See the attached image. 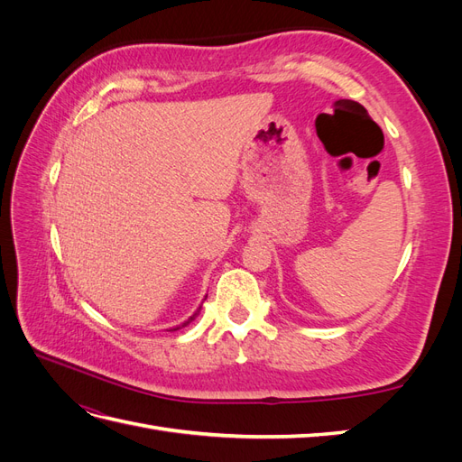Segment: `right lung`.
<instances>
[{"mask_svg": "<svg viewBox=\"0 0 462 462\" xmlns=\"http://www.w3.org/2000/svg\"><path fill=\"white\" fill-rule=\"evenodd\" d=\"M200 309H202V306H199V309H197V310H194V314H192V316H190V318H189L187 321H183V324H180V326H183V328H185V326H189V324H190V321H192L194 318H197V316L200 314ZM180 326H179V328H180ZM179 328H173L171 331H175V329H179Z\"/></svg>", "mask_w": 462, "mask_h": 462, "instance_id": "1", "label": "right lung"}]
</instances>
